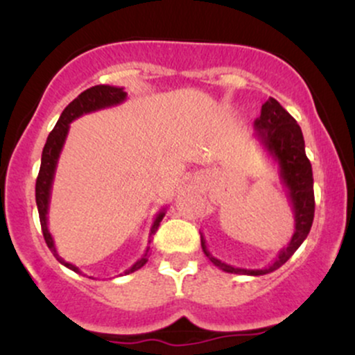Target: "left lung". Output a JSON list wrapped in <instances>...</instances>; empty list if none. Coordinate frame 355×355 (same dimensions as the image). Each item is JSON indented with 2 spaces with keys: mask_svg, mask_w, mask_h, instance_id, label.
<instances>
[{
  "mask_svg": "<svg viewBox=\"0 0 355 355\" xmlns=\"http://www.w3.org/2000/svg\"><path fill=\"white\" fill-rule=\"evenodd\" d=\"M254 126L257 140L262 144L266 152L279 165L280 180L287 189V197L291 200L292 211H294L295 229L288 245L280 250L279 257L270 266L263 268L232 267L229 263L215 259L207 248L203 235H200L203 254L209 257V260L215 267L222 268L223 272H229V274L266 275L282 267L307 239L313 222V210H315L312 165L305 155L304 135L297 121L279 101L275 98H268L262 105L260 118H257Z\"/></svg>",
  "mask_w": 355,
  "mask_h": 355,
  "instance_id": "obj_1",
  "label": "left lung"
}]
</instances>
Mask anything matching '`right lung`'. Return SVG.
I'll return each mask as SVG.
<instances>
[{"instance_id":"right-lung-1","label":"right lung","mask_w":355,"mask_h":355,"mask_svg":"<svg viewBox=\"0 0 355 355\" xmlns=\"http://www.w3.org/2000/svg\"><path fill=\"white\" fill-rule=\"evenodd\" d=\"M126 100V92L120 87H110V85H96V87H92L88 89H85L83 93H80L75 100L68 105L67 108L63 110L58 121H56L55 128L51 130V133L46 138V144H44L43 153H42V166H40V173L38 178H36V205H38V214H40V223H42V230H43V237L44 242L50 250L53 252V255L56 257V260L64 266L70 270L80 274V268L73 263L67 262L64 259H61L56 252L55 247V240H53L50 229H48V210H50V198H51V189H53V180H55V172H56V165H58L61 150H63L64 141H67L68 132H70V123L75 121L76 118L87 115V113H93L98 112V110L103 108H110V107H116V105L123 103ZM165 209H162L155 217L152 229H150V235L152 237L155 232L158 230V225H160L162 218L165 217ZM150 243V240H148ZM148 250L150 247H146L145 254L133 263L132 267L126 268L123 274H132V272L138 270L148 262ZM121 275V274H120Z\"/></svg>"}]
</instances>
